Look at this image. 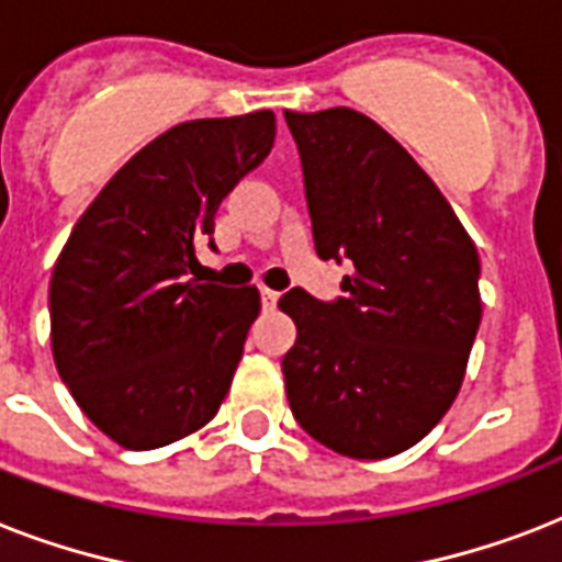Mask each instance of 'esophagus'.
<instances>
[{
  "mask_svg": "<svg viewBox=\"0 0 562 562\" xmlns=\"http://www.w3.org/2000/svg\"><path fill=\"white\" fill-rule=\"evenodd\" d=\"M259 294H262V306L265 308H273V306H277V300H280V291H273V289H262Z\"/></svg>",
  "mask_w": 562,
  "mask_h": 562,
  "instance_id": "1",
  "label": "esophagus"
}]
</instances>
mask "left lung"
<instances>
[{"mask_svg":"<svg viewBox=\"0 0 562 562\" xmlns=\"http://www.w3.org/2000/svg\"><path fill=\"white\" fill-rule=\"evenodd\" d=\"M321 259L344 297L291 289V414L317 443L375 461L419 443L461 391L481 324L479 250L414 157L350 108L291 113Z\"/></svg>","mask_w":562,"mask_h":562,"instance_id":"8db88e82","label":"left lung"}]
</instances>
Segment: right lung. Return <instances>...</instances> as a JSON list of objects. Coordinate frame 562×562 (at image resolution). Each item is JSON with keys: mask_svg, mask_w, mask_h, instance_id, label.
Segmentation results:
<instances>
[{"mask_svg": "<svg viewBox=\"0 0 562 562\" xmlns=\"http://www.w3.org/2000/svg\"><path fill=\"white\" fill-rule=\"evenodd\" d=\"M273 134L271 110L171 127L113 175L57 256V373L125 449L192 435L227 396L259 291L203 282L198 250H215V212L271 154Z\"/></svg>", "mask_w": 562, "mask_h": 562, "instance_id": "obj_1", "label": "right lung"}]
</instances>
